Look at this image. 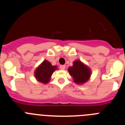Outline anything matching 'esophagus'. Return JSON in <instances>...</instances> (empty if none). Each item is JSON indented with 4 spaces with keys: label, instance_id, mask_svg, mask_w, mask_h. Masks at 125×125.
<instances>
[{
    "label": "esophagus",
    "instance_id": "1",
    "mask_svg": "<svg viewBox=\"0 0 125 125\" xmlns=\"http://www.w3.org/2000/svg\"><path fill=\"white\" fill-rule=\"evenodd\" d=\"M65 68H66V66L65 65H61L60 66V69L61 70H64Z\"/></svg>",
    "mask_w": 125,
    "mask_h": 125
}]
</instances>
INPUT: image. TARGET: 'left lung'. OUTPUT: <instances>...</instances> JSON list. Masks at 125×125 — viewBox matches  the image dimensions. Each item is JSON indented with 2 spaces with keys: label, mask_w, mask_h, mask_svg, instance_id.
Masks as SVG:
<instances>
[{
  "label": "left lung",
  "mask_w": 125,
  "mask_h": 125,
  "mask_svg": "<svg viewBox=\"0 0 125 125\" xmlns=\"http://www.w3.org/2000/svg\"><path fill=\"white\" fill-rule=\"evenodd\" d=\"M73 66L68 68V72L77 84H83L86 83L91 76V70L87 65L79 59L73 62Z\"/></svg>",
  "instance_id": "obj_1"
}]
</instances>
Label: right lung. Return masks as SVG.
I'll return each instance as SVG.
<instances>
[{"mask_svg":"<svg viewBox=\"0 0 125 125\" xmlns=\"http://www.w3.org/2000/svg\"><path fill=\"white\" fill-rule=\"evenodd\" d=\"M57 69V66H52L50 62L44 60L34 71V77L39 82L47 84L50 81L53 73Z\"/></svg>","mask_w":125,"mask_h":125,"instance_id":"obj_1","label":"right lung"}]
</instances>
